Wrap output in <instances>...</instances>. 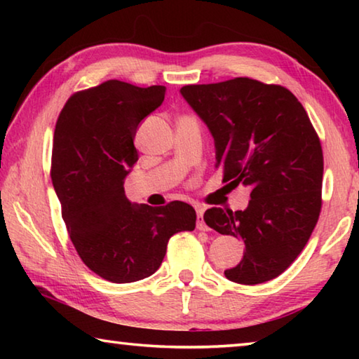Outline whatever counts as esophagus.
<instances>
[{
    "label": "esophagus",
    "instance_id": "obj_1",
    "mask_svg": "<svg viewBox=\"0 0 359 359\" xmlns=\"http://www.w3.org/2000/svg\"><path fill=\"white\" fill-rule=\"evenodd\" d=\"M196 228L199 231H208V224L204 222V209L201 205H196Z\"/></svg>",
    "mask_w": 359,
    "mask_h": 359
}]
</instances>
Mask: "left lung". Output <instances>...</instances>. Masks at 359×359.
Returning <instances> with one entry per match:
<instances>
[{
    "label": "left lung",
    "instance_id": "1",
    "mask_svg": "<svg viewBox=\"0 0 359 359\" xmlns=\"http://www.w3.org/2000/svg\"><path fill=\"white\" fill-rule=\"evenodd\" d=\"M180 95L214 137L223 180L250 188L247 209L204 214L208 226L245 244L224 276L244 285L272 280L306 247L321 209L323 151L306 109L285 87L248 77L185 85Z\"/></svg>",
    "mask_w": 359,
    "mask_h": 359
}]
</instances>
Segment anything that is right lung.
<instances>
[{
	"label": "right lung",
	"mask_w": 359,
	"mask_h": 359,
	"mask_svg": "<svg viewBox=\"0 0 359 359\" xmlns=\"http://www.w3.org/2000/svg\"><path fill=\"white\" fill-rule=\"evenodd\" d=\"M165 95L163 85L107 81L72 95L55 126L52 184L66 229L83 263L114 283L154 274L171 236L196 226L190 204L151 208L125 196V179L137 161L136 131Z\"/></svg>",
	"instance_id": "obj_1"
}]
</instances>
